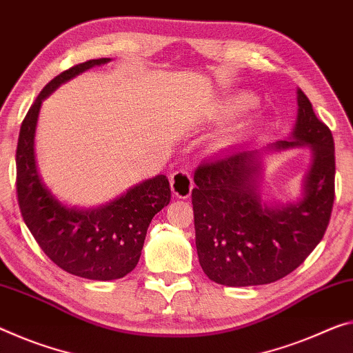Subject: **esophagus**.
<instances>
[{
    "instance_id": "34e87169",
    "label": "esophagus",
    "mask_w": 353,
    "mask_h": 353,
    "mask_svg": "<svg viewBox=\"0 0 353 353\" xmlns=\"http://www.w3.org/2000/svg\"><path fill=\"white\" fill-rule=\"evenodd\" d=\"M170 183H171L172 196L187 199L190 194H192L193 181H192V176H190V172L187 170L176 171L174 174L171 176Z\"/></svg>"
}]
</instances>
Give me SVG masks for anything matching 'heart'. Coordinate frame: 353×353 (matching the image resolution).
I'll list each match as a JSON object with an SVG mask.
<instances>
[{
    "mask_svg": "<svg viewBox=\"0 0 353 353\" xmlns=\"http://www.w3.org/2000/svg\"><path fill=\"white\" fill-rule=\"evenodd\" d=\"M257 103V99L254 94L247 92V91H240L232 94V96L226 97L223 102L218 106V114L221 117H234L245 113L253 108V106Z\"/></svg>",
    "mask_w": 353,
    "mask_h": 353,
    "instance_id": "1",
    "label": "heart"
}]
</instances>
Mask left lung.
<instances>
[{
	"mask_svg": "<svg viewBox=\"0 0 353 353\" xmlns=\"http://www.w3.org/2000/svg\"><path fill=\"white\" fill-rule=\"evenodd\" d=\"M297 121L288 139L264 148H239L199 165L192 192L199 264L212 281L247 288L289 275L327 231L334 201V143L297 89ZM307 147L312 165L297 201L265 203L263 157Z\"/></svg>",
	"mask_w": 353,
	"mask_h": 353,
	"instance_id": "8db88e82",
	"label": "left lung"
}]
</instances>
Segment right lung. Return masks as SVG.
Instances as JSON below:
<instances>
[{
    "label": "right lung",
    "mask_w": 353,
    "mask_h": 353,
    "mask_svg": "<svg viewBox=\"0 0 353 353\" xmlns=\"http://www.w3.org/2000/svg\"><path fill=\"white\" fill-rule=\"evenodd\" d=\"M110 61H86L54 77L28 111L15 155L21 216L39 247L67 273L96 281L119 279L137 267L150 221L171 199L170 182L159 174L110 203L83 209L56 198L39 172L36 128L42 102L63 83Z\"/></svg>",
    "instance_id": "add662e5"
}]
</instances>
